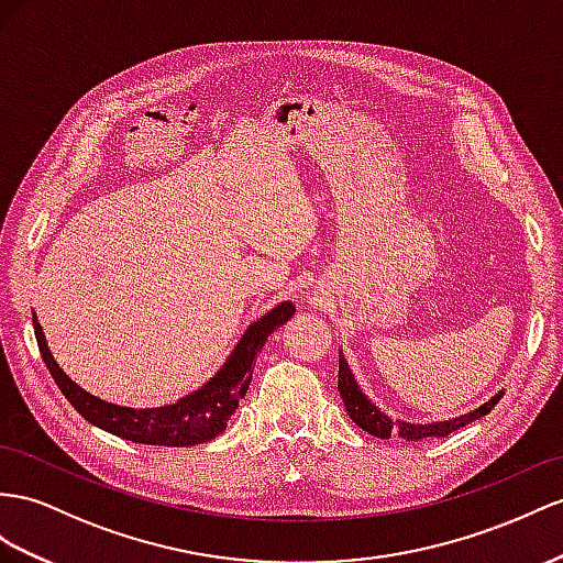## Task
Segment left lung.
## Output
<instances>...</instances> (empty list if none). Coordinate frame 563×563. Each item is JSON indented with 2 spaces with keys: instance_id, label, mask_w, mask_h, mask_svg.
Listing matches in <instances>:
<instances>
[{
  "instance_id": "8db88e82",
  "label": "left lung",
  "mask_w": 563,
  "mask_h": 563,
  "mask_svg": "<svg viewBox=\"0 0 563 563\" xmlns=\"http://www.w3.org/2000/svg\"><path fill=\"white\" fill-rule=\"evenodd\" d=\"M338 390L344 401V409H347L350 419L366 430L368 435L380 438V440H390L393 432H397L399 438L405 440H426V438H444L450 432L464 428L466 423L481 419V416H487L495 409L497 401L501 399L504 393H497L493 399H487L485 405H481L475 411H468L464 416H456V419L450 421H435V423H409V421H393L390 416L380 411L373 401L366 397V393L358 387L354 373L350 364L344 362V354L340 352V378H338Z\"/></svg>"
}]
</instances>
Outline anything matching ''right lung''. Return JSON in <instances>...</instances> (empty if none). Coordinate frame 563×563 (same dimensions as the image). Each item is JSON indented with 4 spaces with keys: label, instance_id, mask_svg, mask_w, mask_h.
Masks as SVG:
<instances>
[{
    "label": "right lung",
    "instance_id": "right-lung-1",
    "mask_svg": "<svg viewBox=\"0 0 563 563\" xmlns=\"http://www.w3.org/2000/svg\"><path fill=\"white\" fill-rule=\"evenodd\" d=\"M292 301H280L278 307H273L268 313L262 316V319L254 321L244 330V335L235 344V350L230 352L225 364L213 378L197 387L195 393L173 401V405L154 409L119 407L90 395L88 390H82V387L70 380L62 371V366L54 362L35 313L33 328L42 362L49 368L52 378L59 385L64 397L74 405V409L85 421L111 432V435H119L123 440L140 444L190 446L209 442L225 430L230 416L235 413L240 399L247 393V387L252 383L256 354L262 352L273 330L280 328L287 319H292Z\"/></svg>",
    "mask_w": 563,
    "mask_h": 563
}]
</instances>
